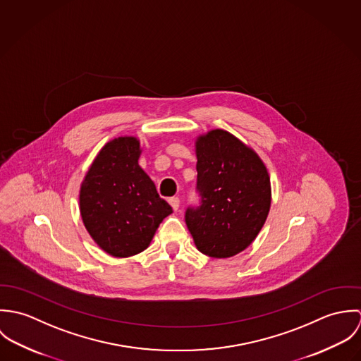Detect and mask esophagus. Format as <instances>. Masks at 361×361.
<instances>
[{"mask_svg": "<svg viewBox=\"0 0 361 361\" xmlns=\"http://www.w3.org/2000/svg\"><path fill=\"white\" fill-rule=\"evenodd\" d=\"M169 204L172 206V208L176 211L179 206H180V200H179V197H171L169 199Z\"/></svg>", "mask_w": 361, "mask_h": 361, "instance_id": "esophagus-1", "label": "esophagus"}]
</instances>
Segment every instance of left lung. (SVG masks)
I'll list each match as a JSON object with an SVG mask.
<instances>
[{
    "instance_id": "8db88e82",
    "label": "left lung",
    "mask_w": 361,
    "mask_h": 361,
    "mask_svg": "<svg viewBox=\"0 0 361 361\" xmlns=\"http://www.w3.org/2000/svg\"><path fill=\"white\" fill-rule=\"evenodd\" d=\"M196 153L199 200L186 208L188 229L203 255L232 257L256 239L267 219V168L253 150L221 129L202 136Z\"/></svg>"
}]
</instances>
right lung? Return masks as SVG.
<instances>
[{
	"label": "right lung",
	"instance_id": "obj_1",
	"mask_svg": "<svg viewBox=\"0 0 361 361\" xmlns=\"http://www.w3.org/2000/svg\"><path fill=\"white\" fill-rule=\"evenodd\" d=\"M135 137L106 143L80 189V214L96 243L114 257H130L149 247L157 228L172 212L154 182L139 166Z\"/></svg>",
	"mask_w": 361,
	"mask_h": 361
}]
</instances>
